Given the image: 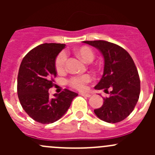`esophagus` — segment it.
Masks as SVG:
<instances>
[{
  "mask_svg": "<svg viewBox=\"0 0 155 155\" xmlns=\"http://www.w3.org/2000/svg\"><path fill=\"white\" fill-rule=\"evenodd\" d=\"M80 95H82V96L83 97H91V94H83V93H80L79 94Z\"/></svg>",
  "mask_w": 155,
  "mask_h": 155,
  "instance_id": "1",
  "label": "esophagus"
}]
</instances>
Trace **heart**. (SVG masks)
<instances>
[{
	"label": "heart",
	"mask_w": 155,
	"mask_h": 155,
	"mask_svg": "<svg viewBox=\"0 0 155 155\" xmlns=\"http://www.w3.org/2000/svg\"><path fill=\"white\" fill-rule=\"evenodd\" d=\"M76 54L78 57L83 61L85 63H90L94 59L95 54L93 50L87 46H82V47L76 49ZM67 61V54L65 52H61L58 55L55 60V68L58 72H62L65 68ZM91 77L90 75H84L79 77H73L70 79L69 83L72 87L83 91L86 88V84L91 82Z\"/></svg>",
	"instance_id": "1"
}]
</instances>
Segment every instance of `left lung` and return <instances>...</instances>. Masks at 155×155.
I'll return each mask as SVG.
<instances>
[{
  "label": "left lung",
  "instance_id": "8db88e82",
  "mask_svg": "<svg viewBox=\"0 0 155 155\" xmlns=\"http://www.w3.org/2000/svg\"><path fill=\"white\" fill-rule=\"evenodd\" d=\"M83 43L97 48L104 58V74L94 88L111 90L102 107L94 109L95 115L108 123L123 121L133 112L140 94V76L134 60L115 43L104 40Z\"/></svg>",
  "mask_w": 155,
  "mask_h": 155
}]
</instances>
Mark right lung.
<instances>
[{
	"label": "right lung",
	"instance_id": "add662e5",
	"mask_svg": "<svg viewBox=\"0 0 155 155\" xmlns=\"http://www.w3.org/2000/svg\"><path fill=\"white\" fill-rule=\"evenodd\" d=\"M65 44L43 43L24 57L18 74L17 92L20 104L28 115L41 124L60 119L68 110L76 92L65 88L50 98L48 89L54 85L57 72L55 60Z\"/></svg>",
	"mask_w": 155,
	"mask_h": 155
}]
</instances>
